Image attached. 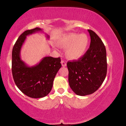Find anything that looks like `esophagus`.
I'll return each mask as SVG.
<instances>
[{
	"instance_id": "obj_1",
	"label": "esophagus",
	"mask_w": 126,
	"mask_h": 126,
	"mask_svg": "<svg viewBox=\"0 0 126 126\" xmlns=\"http://www.w3.org/2000/svg\"><path fill=\"white\" fill-rule=\"evenodd\" d=\"M61 63L63 67H65V66H67V63H66V62L65 61H62Z\"/></svg>"
}]
</instances>
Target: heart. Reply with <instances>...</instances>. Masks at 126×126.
Returning <instances> with one entry per match:
<instances>
[{"label": "heart", "instance_id": "1", "mask_svg": "<svg viewBox=\"0 0 126 126\" xmlns=\"http://www.w3.org/2000/svg\"><path fill=\"white\" fill-rule=\"evenodd\" d=\"M57 44L61 47L67 48L65 55L68 58L76 60L86 53L89 44V39L85 34L70 33L63 34L59 38Z\"/></svg>", "mask_w": 126, "mask_h": 126}]
</instances>
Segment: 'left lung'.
I'll use <instances>...</instances> for the list:
<instances>
[{
  "mask_svg": "<svg viewBox=\"0 0 126 126\" xmlns=\"http://www.w3.org/2000/svg\"><path fill=\"white\" fill-rule=\"evenodd\" d=\"M90 47L77 61H68V82L76 94L81 96L93 93L103 83L107 74V63L105 46L98 36L88 30Z\"/></svg>",
  "mask_w": 126,
  "mask_h": 126,
  "instance_id": "left-lung-1",
  "label": "left lung"
}]
</instances>
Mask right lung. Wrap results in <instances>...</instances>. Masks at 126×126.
<instances>
[{"label": "right lung", "mask_w": 126, "mask_h": 126, "mask_svg": "<svg viewBox=\"0 0 126 126\" xmlns=\"http://www.w3.org/2000/svg\"><path fill=\"white\" fill-rule=\"evenodd\" d=\"M42 31L39 28L28 30L19 37L12 50V71L14 82L21 92L29 97L47 95L57 72L62 67L61 58L46 57L37 65L28 67L20 58V50L27 35ZM48 38H49L47 35Z\"/></svg>", "instance_id": "add662e5"}]
</instances>
